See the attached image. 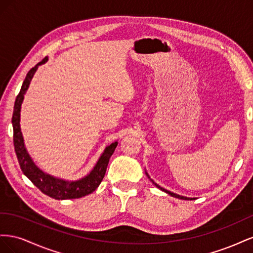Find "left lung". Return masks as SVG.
Segmentation results:
<instances>
[{
	"label": "left lung",
	"instance_id": "1",
	"mask_svg": "<svg viewBox=\"0 0 253 253\" xmlns=\"http://www.w3.org/2000/svg\"><path fill=\"white\" fill-rule=\"evenodd\" d=\"M145 175L148 176L149 177V179L152 181V183L154 186H156L159 190H162V191H164V192H166L167 194H169V195H171V196H173V197H175V198H179V200H185V201H192V200H195V198H192V197H186V196H181V195H178V194H175V193H173V192H171V191H168V190H166V189H164L163 187H160L159 185H157V183L153 180L150 176H149V174H148V172L145 171Z\"/></svg>",
	"mask_w": 253,
	"mask_h": 253
}]
</instances>
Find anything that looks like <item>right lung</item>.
Here are the masks:
<instances>
[{
  "mask_svg": "<svg viewBox=\"0 0 253 253\" xmlns=\"http://www.w3.org/2000/svg\"><path fill=\"white\" fill-rule=\"evenodd\" d=\"M48 58H44L41 62L38 63L35 67L30 70L26 78L22 84V87L19 95L17 96L16 102H14L13 114H12V127H13V144L14 151L18 157V162L20 164L21 170L28 179L32 180L34 185L41 190V192L48 195L49 197L55 198V200H73V198H80L85 195L93 193L94 191L100 185L106 168L109 165V160L113 153L116 149L118 141H114L110 145H108L103 151L102 154L97 160L96 165L94 166L91 171L84 176V177L77 180H66L63 178L55 177L50 174L45 173L38 167L33 158L30 157L26 150L24 138L21 132V105L24 100V95L29 87V84L34 75L36 74L38 67L40 65L46 63Z\"/></svg>",
  "mask_w": 253,
  "mask_h": 253,
  "instance_id": "1",
  "label": "right lung"
}]
</instances>
